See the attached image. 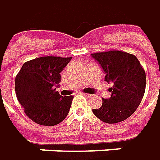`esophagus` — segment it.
Instances as JSON below:
<instances>
[{"label": "esophagus", "mask_w": 160, "mask_h": 160, "mask_svg": "<svg viewBox=\"0 0 160 160\" xmlns=\"http://www.w3.org/2000/svg\"><path fill=\"white\" fill-rule=\"evenodd\" d=\"M83 94V96L86 98H90V97H92V94H89V93H82Z\"/></svg>", "instance_id": "obj_1"}]
</instances>
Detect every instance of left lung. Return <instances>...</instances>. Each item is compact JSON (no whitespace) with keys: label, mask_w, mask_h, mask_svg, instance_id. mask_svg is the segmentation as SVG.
<instances>
[{"label":"left lung","mask_w":160,"mask_h":160,"mask_svg":"<svg viewBox=\"0 0 160 160\" xmlns=\"http://www.w3.org/2000/svg\"><path fill=\"white\" fill-rule=\"evenodd\" d=\"M106 74L105 80L112 82L111 97L103 98L102 106L92 109L104 122L117 123L128 118L137 110L145 92V71L135 55L121 51L92 54Z\"/></svg>","instance_id":"left-lung-1"}]
</instances>
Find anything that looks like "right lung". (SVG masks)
I'll return each instance as SVG.
<instances>
[{"mask_svg": "<svg viewBox=\"0 0 160 160\" xmlns=\"http://www.w3.org/2000/svg\"><path fill=\"white\" fill-rule=\"evenodd\" d=\"M72 57L45 56L26 62L15 80L18 101L34 122L54 126L67 117L73 96L63 97L56 92L61 72Z\"/></svg>", "mask_w": 160, "mask_h": 160, "instance_id": "add662e5", "label": "right lung"}]
</instances>
